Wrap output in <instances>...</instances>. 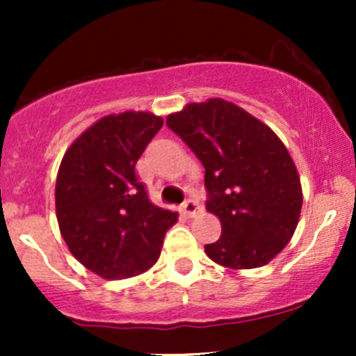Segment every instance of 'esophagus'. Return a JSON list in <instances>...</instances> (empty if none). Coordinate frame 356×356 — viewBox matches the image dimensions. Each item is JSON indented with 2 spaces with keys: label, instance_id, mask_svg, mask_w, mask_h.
Segmentation results:
<instances>
[{
  "label": "esophagus",
  "instance_id": "obj_1",
  "mask_svg": "<svg viewBox=\"0 0 356 356\" xmlns=\"http://www.w3.org/2000/svg\"><path fill=\"white\" fill-rule=\"evenodd\" d=\"M182 211H184L186 217L193 218L196 213H198V211H201V207L196 203L195 200H188L184 204H182Z\"/></svg>",
  "mask_w": 356,
  "mask_h": 356
}]
</instances>
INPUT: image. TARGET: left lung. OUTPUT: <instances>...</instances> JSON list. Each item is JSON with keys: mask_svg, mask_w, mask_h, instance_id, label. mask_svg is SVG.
I'll return each mask as SVG.
<instances>
[{"mask_svg": "<svg viewBox=\"0 0 356 356\" xmlns=\"http://www.w3.org/2000/svg\"><path fill=\"white\" fill-rule=\"evenodd\" d=\"M167 125L204 167L207 210L222 225L218 241L204 246L207 257L232 270L274 260L293 238L303 204L300 174L284 143L222 98L188 103L168 115Z\"/></svg>", "mask_w": 356, "mask_h": 356, "instance_id": "8db88e82", "label": "left lung"}]
</instances>
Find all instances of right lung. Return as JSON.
Returning a JSON list of instances; mask_svg holds the SVG:
<instances>
[{
	"instance_id": "obj_1",
	"label": "right lung",
	"mask_w": 356,
	"mask_h": 356,
	"mask_svg": "<svg viewBox=\"0 0 356 356\" xmlns=\"http://www.w3.org/2000/svg\"><path fill=\"white\" fill-rule=\"evenodd\" d=\"M163 125L152 111L110 113L65 152L55 186L56 220L70 253L103 279L153 267L177 211L156 207L134 167Z\"/></svg>"
}]
</instances>
